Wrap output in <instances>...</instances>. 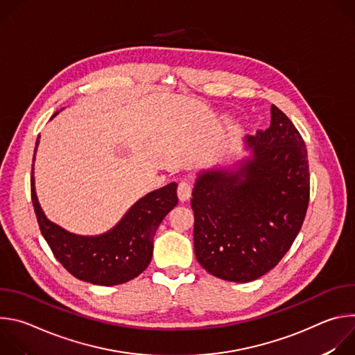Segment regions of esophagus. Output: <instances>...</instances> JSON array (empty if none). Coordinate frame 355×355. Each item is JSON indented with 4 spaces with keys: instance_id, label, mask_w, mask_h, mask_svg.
Instances as JSON below:
<instances>
[{
    "instance_id": "esophagus-1",
    "label": "esophagus",
    "mask_w": 355,
    "mask_h": 355,
    "mask_svg": "<svg viewBox=\"0 0 355 355\" xmlns=\"http://www.w3.org/2000/svg\"><path fill=\"white\" fill-rule=\"evenodd\" d=\"M191 192H192V184L189 181H181L178 184L177 193H178V198L181 202H185L191 196Z\"/></svg>"
}]
</instances>
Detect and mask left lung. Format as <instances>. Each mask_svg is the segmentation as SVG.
Instances as JSON below:
<instances>
[{"mask_svg":"<svg viewBox=\"0 0 355 355\" xmlns=\"http://www.w3.org/2000/svg\"><path fill=\"white\" fill-rule=\"evenodd\" d=\"M252 160L200 175L192 191L193 247L209 274L254 281L286 254L305 220L311 174L305 140L275 105L271 125L247 137Z\"/></svg>","mask_w":355,"mask_h":355,"instance_id":"1","label":"left lung"}]
</instances>
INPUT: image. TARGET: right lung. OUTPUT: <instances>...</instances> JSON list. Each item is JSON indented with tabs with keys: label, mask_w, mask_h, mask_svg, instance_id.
I'll return each instance as SVG.
<instances>
[{
	"label": "right lung",
	"mask_w": 355,
	"mask_h": 355,
	"mask_svg": "<svg viewBox=\"0 0 355 355\" xmlns=\"http://www.w3.org/2000/svg\"><path fill=\"white\" fill-rule=\"evenodd\" d=\"M37 143L39 137L35 153ZM31 196L40 233L56 260L73 277L103 286L125 284L147 268L153 256L156 230L178 204L177 184L171 182L139 199L111 232L96 237H83L67 233L46 219L35 192L33 166Z\"/></svg>",
	"instance_id": "obj_1"
}]
</instances>
